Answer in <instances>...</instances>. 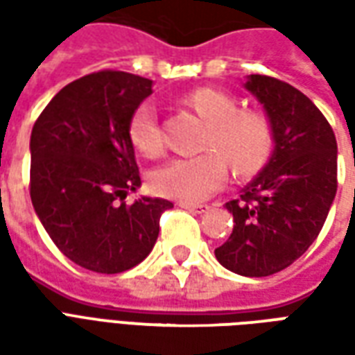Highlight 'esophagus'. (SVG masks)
<instances>
[{
	"instance_id": "esophagus-1",
	"label": "esophagus",
	"mask_w": 355,
	"mask_h": 355,
	"mask_svg": "<svg viewBox=\"0 0 355 355\" xmlns=\"http://www.w3.org/2000/svg\"><path fill=\"white\" fill-rule=\"evenodd\" d=\"M180 207L186 209V211H190V213H205V211H209V205L207 203H178Z\"/></svg>"
}]
</instances>
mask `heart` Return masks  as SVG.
Listing matches in <instances>:
<instances>
[{
	"label": "heart",
	"instance_id": "1",
	"mask_svg": "<svg viewBox=\"0 0 355 355\" xmlns=\"http://www.w3.org/2000/svg\"><path fill=\"white\" fill-rule=\"evenodd\" d=\"M190 106L209 125L205 148H213L193 157H175L152 173L155 193L171 200L193 203L207 200L228 178L232 167L249 175L266 163L272 152V127L254 112H239L238 102L215 89H198L190 94ZM129 140L146 157L162 154L163 139L157 114L152 104H140L129 119Z\"/></svg>",
	"mask_w": 355,
	"mask_h": 355
}]
</instances>
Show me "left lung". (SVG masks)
Wrapping results in <instances>:
<instances>
[{
	"instance_id": "obj_1",
	"label": "left lung",
	"mask_w": 355,
	"mask_h": 355,
	"mask_svg": "<svg viewBox=\"0 0 355 355\" xmlns=\"http://www.w3.org/2000/svg\"><path fill=\"white\" fill-rule=\"evenodd\" d=\"M245 89L266 112L274 152L264 169L226 203L234 230L215 249L230 272L264 277L306 253L336 193V139L304 93L270 76H247Z\"/></svg>"
}]
</instances>
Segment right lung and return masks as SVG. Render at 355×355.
<instances>
[{
	"label": "right lung",
	"mask_w": 355,
	"mask_h": 355,
	"mask_svg": "<svg viewBox=\"0 0 355 355\" xmlns=\"http://www.w3.org/2000/svg\"><path fill=\"white\" fill-rule=\"evenodd\" d=\"M150 94L152 80L135 73H89L60 89L32 129L35 215L60 253L91 272L119 274L144 261L173 207L159 198L123 201L140 186L129 119Z\"/></svg>",
	"instance_id": "add662e5"
}]
</instances>
